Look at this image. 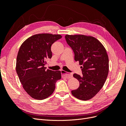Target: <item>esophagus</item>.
Segmentation results:
<instances>
[{
	"label": "esophagus",
	"instance_id": "34e87169",
	"mask_svg": "<svg viewBox=\"0 0 126 126\" xmlns=\"http://www.w3.org/2000/svg\"><path fill=\"white\" fill-rule=\"evenodd\" d=\"M61 72H62V76L63 78H66L67 79H69L72 77V75L70 74H67V72L64 71V70H62L61 71Z\"/></svg>",
	"mask_w": 126,
	"mask_h": 126
}]
</instances>
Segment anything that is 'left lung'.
I'll use <instances>...</instances> for the list:
<instances>
[{
	"mask_svg": "<svg viewBox=\"0 0 126 126\" xmlns=\"http://www.w3.org/2000/svg\"><path fill=\"white\" fill-rule=\"evenodd\" d=\"M67 44L73 50L75 60L81 66L82 76L76 74L78 88L71 91L73 96L80 100H88L97 94L104 86L109 72V59L103 45L91 36H65Z\"/></svg>",
	"mask_w": 126,
	"mask_h": 126,
	"instance_id": "8db88e82",
	"label": "left lung"
}]
</instances>
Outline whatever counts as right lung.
Wrapping results in <instances>:
<instances>
[{"instance_id":"1","label":"right lung","mask_w":126,"mask_h":126,"mask_svg":"<svg viewBox=\"0 0 126 126\" xmlns=\"http://www.w3.org/2000/svg\"><path fill=\"white\" fill-rule=\"evenodd\" d=\"M60 35L39 33L27 39L21 45L16 70L22 87L29 96L43 100L52 94L56 81L62 78L61 71L46 70V60L52 57L51 46L60 39Z\"/></svg>"}]
</instances>
